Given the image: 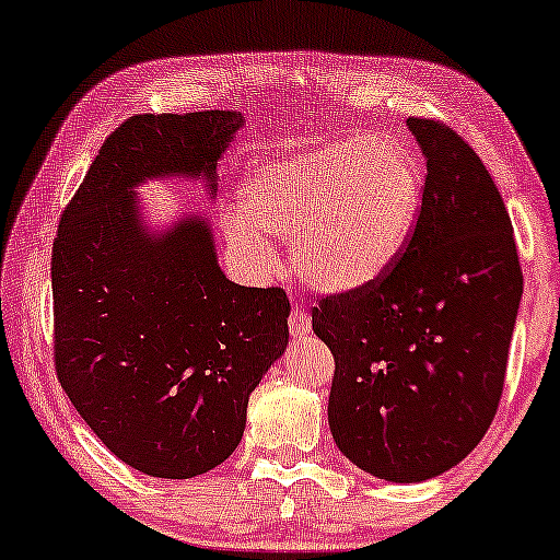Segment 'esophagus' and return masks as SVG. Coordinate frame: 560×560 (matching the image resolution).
<instances>
[{"instance_id": "obj_1", "label": "esophagus", "mask_w": 560, "mask_h": 560, "mask_svg": "<svg viewBox=\"0 0 560 560\" xmlns=\"http://www.w3.org/2000/svg\"><path fill=\"white\" fill-rule=\"evenodd\" d=\"M289 331L291 337L294 339H304L308 337V331H312V319H308V314L304 312V308H294L289 316Z\"/></svg>"}]
</instances>
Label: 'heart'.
Listing matches in <instances>:
<instances>
[{"mask_svg":"<svg viewBox=\"0 0 560 560\" xmlns=\"http://www.w3.org/2000/svg\"><path fill=\"white\" fill-rule=\"evenodd\" d=\"M422 208L415 158L387 138L331 140L252 165L241 211L223 233L254 271H269V238L291 241L294 269L331 291L370 287L410 244Z\"/></svg>","mask_w":560,"mask_h":560,"instance_id":"obj_1","label":"heart"}]
</instances>
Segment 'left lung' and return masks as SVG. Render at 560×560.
I'll list each match as a JSON object with an SVG mask.
<instances>
[{"mask_svg":"<svg viewBox=\"0 0 560 560\" xmlns=\"http://www.w3.org/2000/svg\"><path fill=\"white\" fill-rule=\"evenodd\" d=\"M407 128L428 163L410 244L382 279L312 308L337 366L331 438L389 482L438 478L486 435L523 296L511 215L486 165L440 120Z\"/></svg>","mask_w":560,"mask_h":560,"instance_id":"8db88e82","label":"left lung"}]
</instances>
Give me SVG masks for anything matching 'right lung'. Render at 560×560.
<instances>
[{"label": "right lung", "instance_id": "obj_1", "mask_svg": "<svg viewBox=\"0 0 560 560\" xmlns=\"http://www.w3.org/2000/svg\"><path fill=\"white\" fill-rule=\"evenodd\" d=\"M244 115H132L100 148L52 246L55 370L88 428L125 465L186 480L238 447L248 395L289 345L283 289L238 287L213 231L186 213L150 231L136 188L203 178Z\"/></svg>", "mask_w": 560, "mask_h": 560}]
</instances>
